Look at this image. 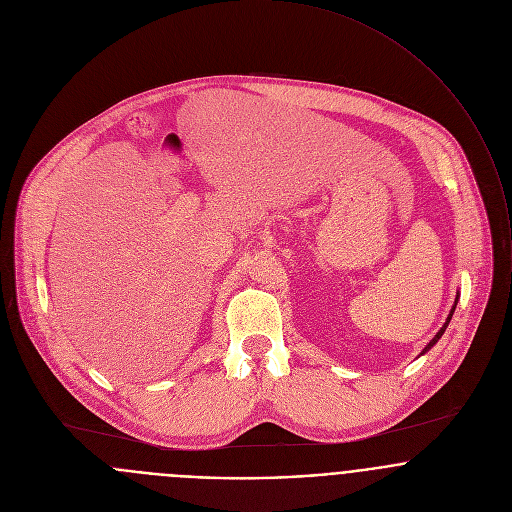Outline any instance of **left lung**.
<instances>
[{
  "label": "left lung",
  "mask_w": 512,
  "mask_h": 512,
  "mask_svg": "<svg viewBox=\"0 0 512 512\" xmlns=\"http://www.w3.org/2000/svg\"><path fill=\"white\" fill-rule=\"evenodd\" d=\"M457 302H459V292H457V298H455V304H453V308H451V312H449V316H447V320H445V324H443V328H441V330H439V332H437V334H435V338H433V340L429 341V343H427V345H425V349H423V351H421V355H425V353H427V351H429V349H431V347H433V345H435V343H437V341L441 340V336H443V334H445V330H447V326H449V322H451V318H453V312H455V308H457Z\"/></svg>",
  "instance_id": "obj_1"
}]
</instances>
